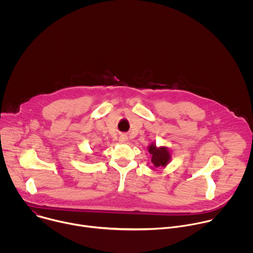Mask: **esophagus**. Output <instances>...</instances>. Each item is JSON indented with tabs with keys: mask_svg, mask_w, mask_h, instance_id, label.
I'll list each match as a JSON object with an SVG mask.
<instances>
[{
	"mask_svg": "<svg viewBox=\"0 0 253 253\" xmlns=\"http://www.w3.org/2000/svg\"><path fill=\"white\" fill-rule=\"evenodd\" d=\"M127 140H128V138H127V136H126V135H121V136H120V138H119L120 143H126V142H127Z\"/></svg>",
	"mask_w": 253,
	"mask_h": 253,
	"instance_id": "obj_1",
	"label": "esophagus"
}]
</instances>
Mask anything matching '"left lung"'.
<instances>
[{"label":"left lung","instance_id":"8db88e82","mask_svg":"<svg viewBox=\"0 0 253 253\" xmlns=\"http://www.w3.org/2000/svg\"><path fill=\"white\" fill-rule=\"evenodd\" d=\"M150 153L151 158V169H155L158 167L165 168L168 163L171 161V152L166 146H156V143H151L147 147Z\"/></svg>","mask_w":253,"mask_h":253}]
</instances>
